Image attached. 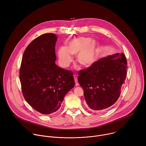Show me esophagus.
Wrapping results in <instances>:
<instances>
[{"instance_id":"34e87169","label":"esophagus","mask_w":146,"mask_h":146,"mask_svg":"<svg viewBox=\"0 0 146 146\" xmlns=\"http://www.w3.org/2000/svg\"><path fill=\"white\" fill-rule=\"evenodd\" d=\"M73 77H74V81H75V82L76 83V86H78V83H77V82H78V80H77V76H76V75H74L73 76Z\"/></svg>"}]
</instances>
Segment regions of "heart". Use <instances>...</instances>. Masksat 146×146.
<instances>
[{
    "instance_id": "1",
    "label": "heart",
    "mask_w": 146,
    "mask_h": 146,
    "mask_svg": "<svg viewBox=\"0 0 146 146\" xmlns=\"http://www.w3.org/2000/svg\"><path fill=\"white\" fill-rule=\"evenodd\" d=\"M99 44L90 37H79L69 41L66 47H60L58 51L59 60L63 67H67L72 60L71 55H77L78 63L84 67L91 66L96 59Z\"/></svg>"
}]
</instances>
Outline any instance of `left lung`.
Wrapping results in <instances>:
<instances>
[{
  "label": "left lung",
  "mask_w": 146,
  "mask_h": 146,
  "mask_svg": "<svg viewBox=\"0 0 146 146\" xmlns=\"http://www.w3.org/2000/svg\"><path fill=\"white\" fill-rule=\"evenodd\" d=\"M127 69V58L122 52L102 58L78 72V81L90 109L104 110L114 105L125 84Z\"/></svg>",
  "instance_id": "1"
}]
</instances>
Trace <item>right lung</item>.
I'll list each match as a JSON object with an SVG mask.
<instances>
[{"mask_svg":"<svg viewBox=\"0 0 146 146\" xmlns=\"http://www.w3.org/2000/svg\"><path fill=\"white\" fill-rule=\"evenodd\" d=\"M56 40L54 33H45L34 39L24 52L19 70L25 99L44 114L56 111L75 84L72 71L55 65Z\"/></svg>","mask_w":146,"mask_h":146,"instance_id":"1","label":"right lung"}]
</instances>
